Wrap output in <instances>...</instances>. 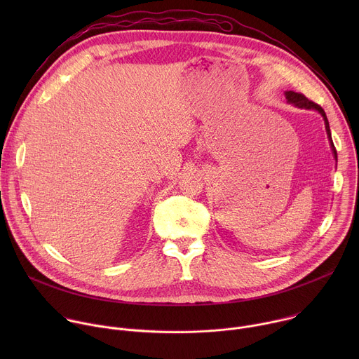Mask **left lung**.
I'll list each match as a JSON object with an SVG mask.
<instances>
[{
	"instance_id": "left-lung-1",
	"label": "left lung",
	"mask_w": 359,
	"mask_h": 359,
	"mask_svg": "<svg viewBox=\"0 0 359 359\" xmlns=\"http://www.w3.org/2000/svg\"><path fill=\"white\" fill-rule=\"evenodd\" d=\"M284 95H285V99H287L288 104H291V105H294V107H297V108H302V109H313V111H317V112L323 116L324 123H325L327 136H328V140H330V146H331V150H332V155H334V158H335V161H337V150H335V146H334V143H332L331 130H330V123H328V119H327V115H325L324 109H323L320 105L314 104L313 100L306 99L302 93L292 92V90H285Z\"/></svg>"
}]
</instances>
